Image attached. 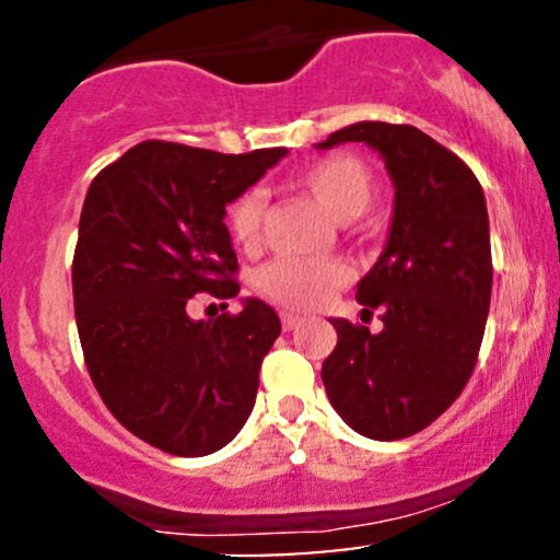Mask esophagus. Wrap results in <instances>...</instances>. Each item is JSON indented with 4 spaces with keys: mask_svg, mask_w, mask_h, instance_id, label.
<instances>
[{
    "mask_svg": "<svg viewBox=\"0 0 560 560\" xmlns=\"http://www.w3.org/2000/svg\"><path fill=\"white\" fill-rule=\"evenodd\" d=\"M300 324H302V318L294 316V313H281V326H284V331L298 329Z\"/></svg>",
    "mask_w": 560,
    "mask_h": 560,
    "instance_id": "obj_1",
    "label": "esophagus"
}]
</instances>
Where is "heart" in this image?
Instances as JSON below:
<instances>
[{"mask_svg":"<svg viewBox=\"0 0 560 560\" xmlns=\"http://www.w3.org/2000/svg\"><path fill=\"white\" fill-rule=\"evenodd\" d=\"M300 186L326 213L337 221H352L374 199V173L363 160L352 155H329L307 165L300 173ZM266 199L260 191H244L229 208L226 226L236 247L253 249L260 240ZM342 260H294L268 262L258 276L260 292L292 311H313L326 302L347 281Z\"/></svg>","mask_w":560,"mask_h":560,"instance_id":"b5f03b06","label":"heart"}]
</instances>
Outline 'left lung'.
<instances>
[{
  "mask_svg": "<svg viewBox=\"0 0 560 560\" xmlns=\"http://www.w3.org/2000/svg\"><path fill=\"white\" fill-rule=\"evenodd\" d=\"M345 141L378 152L395 186L384 253L358 284L384 329L331 318L337 347L320 378L347 427L402 440L445 413L477 365L492 294L490 218L471 168L416 126L361 120L316 147Z\"/></svg>",
  "mask_w": 560,
  "mask_h": 560,
  "instance_id": "1",
  "label": "left lung"
}]
</instances>
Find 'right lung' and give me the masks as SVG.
<instances>
[{"instance_id":"right-lung-1","label":"right lung","mask_w":560,"mask_h":560,"mask_svg":"<svg viewBox=\"0 0 560 560\" xmlns=\"http://www.w3.org/2000/svg\"><path fill=\"white\" fill-rule=\"evenodd\" d=\"M284 147L247 155L141 141L89 186L73 255L89 376L131 434L182 458L229 445L249 419L281 320L262 300L195 320L189 298L240 294L226 205Z\"/></svg>"}]
</instances>
